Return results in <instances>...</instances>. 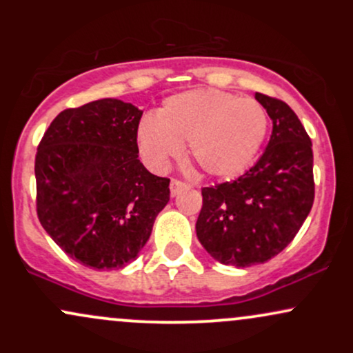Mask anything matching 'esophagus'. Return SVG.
<instances>
[{
    "label": "esophagus",
    "instance_id": "obj_1",
    "mask_svg": "<svg viewBox=\"0 0 353 353\" xmlns=\"http://www.w3.org/2000/svg\"><path fill=\"white\" fill-rule=\"evenodd\" d=\"M185 188H188V184H185L184 181L171 179V196H177V194H179L181 190H184Z\"/></svg>",
    "mask_w": 353,
    "mask_h": 353
}]
</instances>
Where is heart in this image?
<instances>
[{"mask_svg":"<svg viewBox=\"0 0 353 353\" xmlns=\"http://www.w3.org/2000/svg\"><path fill=\"white\" fill-rule=\"evenodd\" d=\"M269 131V114L259 101L221 89H192L168 98L156 117H144L137 144L154 168L163 169L181 154L202 172L230 177L255 159Z\"/></svg>","mask_w":353,"mask_h":353,"instance_id":"b5f03b06","label":"heart"}]
</instances>
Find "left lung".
<instances>
[{
	"instance_id": "8db88e82",
	"label": "left lung",
	"mask_w": 353,
	"mask_h": 353,
	"mask_svg": "<svg viewBox=\"0 0 353 353\" xmlns=\"http://www.w3.org/2000/svg\"><path fill=\"white\" fill-rule=\"evenodd\" d=\"M272 119L257 164L236 181L202 188L197 239L225 265L265 264L281 254L309 216L315 196L312 141L292 108L255 92Z\"/></svg>"
}]
</instances>
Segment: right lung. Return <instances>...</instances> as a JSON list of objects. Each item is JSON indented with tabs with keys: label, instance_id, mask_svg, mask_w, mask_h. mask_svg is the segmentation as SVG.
I'll list each match as a JSON object with an SVG mask.
<instances>
[{
	"label": "right lung",
	"instance_id": "right-lung-1",
	"mask_svg": "<svg viewBox=\"0 0 353 353\" xmlns=\"http://www.w3.org/2000/svg\"><path fill=\"white\" fill-rule=\"evenodd\" d=\"M141 116L119 99L92 101L61 111L38 144V219L86 267L112 270L134 261L169 202L171 181L137 159Z\"/></svg>",
	"mask_w": 353,
	"mask_h": 353
}]
</instances>
